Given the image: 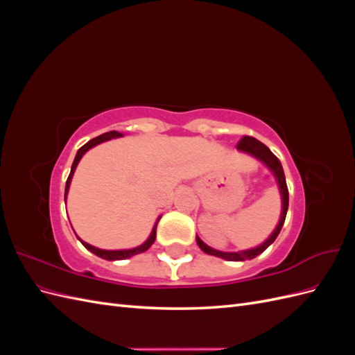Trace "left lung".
I'll return each instance as SVG.
<instances>
[{
  "mask_svg": "<svg viewBox=\"0 0 355 355\" xmlns=\"http://www.w3.org/2000/svg\"><path fill=\"white\" fill-rule=\"evenodd\" d=\"M237 148L240 151L244 153H249L252 155H254L256 158H259L261 161L270 167L272 170V173L277 178L278 185H280V191H282V198H283V213H282V219L278 222L275 231L272 232V235L270 239H268L263 244H261L259 247H256V249H250V250H244V252H234V253H227V252H219V250H214L211 247H209L207 244H204L198 237H197V243L200 245V249L207 253V254H213V256H218L222 257V259H227V261H247V259H253L257 254H261L262 252H265L268 247H270L275 239L278 237V234H280L282 228H283V223L286 220V214H287V209H288V189H287V184H286V176H284V171H283V166L280 163V159H278L272 153L271 149L268 148L266 145H263L262 142L257 141V139L252 137V136H243Z\"/></svg>",
  "mask_w": 355,
  "mask_h": 355,
  "instance_id": "obj_1",
  "label": "left lung"
}]
</instances>
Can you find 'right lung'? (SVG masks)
Here are the masks:
<instances>
[{
	"mask_svg": "<svg viewBox=\"0 0 355 355\" xmlns=\"http://www.w3.org/2000/svg\"><path fill=\"white\" fill-rule=\"evenodd\" d=\"M118 136H123V133L115 132V130L108 132V133H103V135H101V136H98V137L92 139V141H89L87 144L83 145V146L78 149V153H77V155H75V159H73L72 167H71V173H69L68 180H67V187H65V201H67V194H68V189H69V184H71L72 175H73L75 167H77V164H78V161L81 159V157H83L85 153H87L90 148L96 146L98 144H102V142H105V141H110V139H112V137H118ZM158 220H159V218L157 219V222H155V225H154V230H153L151 235H149V239H148L142 245H139V247H136V249H130V250H102V249H98V247H93V245H90V244H87V243H84V241L80 240V239H78V240L83 243V245L85 247V249L90 250V252L94 253L96 256L102 257V259H106V261H121V259H127V257H130V256H135V254L146 252V250L149 249V247H151V245L154 244Z\"/></svg>",
	"mask_w": 355,
	"mask_h": 355,
	"instance_id": "obj_1",
	"label": "right lung"
}]
</instances>
